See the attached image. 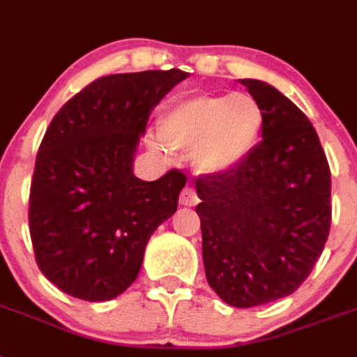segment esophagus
<instances>
[{
    "label": "esophagus",
    "instance_id": "obj_1",
    "mask_svg": "<svg viewBox=\"0 0 357 357\" xmlns=\"http://www.w3.org/2000/svg\"><path fill=\"white\" fill-rule=\"evenodd\" d=\"M179 203L185 206H192L197 203V194L192 187H185L179 194Z\"/></svg>",
    "mask_w": 357,
    "mask_h": 357
}]
</instances>
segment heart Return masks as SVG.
I'll return each instance as SVG.
<instances>
[{
    "mask_svg": "<svg viewBox=\"0 0 357 357\" xmlns=\"http://www.w3.org/2000/svg\"><path fill=\"white\" fill-rule=\"evenodd\" d=\"M263 128V110L248 94H196L176 98L158 123L170 151L192 152L203 172H223L247 158Z\"/></svg>",
    "mask_w": 357,
    "mask_h": 357,
    "instance_id": "heart-1",
    "label": "heart"
}]
</instances>
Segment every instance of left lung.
<instances>
[{"instance_id": "1", "label": "left lung", "mask_w": 357, "mask_h": 357, "mask_svg": "<svg viewBox=\"0 0 357 357\" xmlns=\"http://www.w3.org/2000/svg\"><path fill=\"white\" fill-rule=\"evenodd\" d=\"M263 110L261 142L236 167L197 176L203 265L232 307L285 298L321 256L332 221L331 167L316 128L272 85L241 79Z\"/></svg>"}]
</instances>
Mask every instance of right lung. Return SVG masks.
<instances>
[{"instance_id":"add662e5","label":"right lung","mask_w":357,"mask_h":357,"mask_svg":"<svg viewBox=\"0 0 357 357\" xmlns=\"http://www.w3.org/2000/svg\"><path fill=\"white\" fill-rule=\"evenodd\" d=\"M187 72L98 77L50 121L36 155L29 229L36 263L72 298L109 301L132 285L158 227L187 183L172 169L155 181L132 174L151 110Z\"/></svg>"}]
</instances>
